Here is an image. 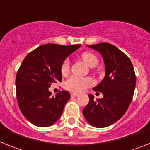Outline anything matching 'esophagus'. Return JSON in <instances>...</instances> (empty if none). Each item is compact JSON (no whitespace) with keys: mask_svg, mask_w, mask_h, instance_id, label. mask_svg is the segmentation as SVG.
Returning a JSON list of instances; mask_svg holds the SVG:
<instances>
[{"mask_svg":"<svg viewBox=\"0 0 150 150\" xmlns=\"http://www.w3.org/2000/svg\"><path fill=\"white\" fill-rule=\"evenodd\" d=\"M79 95L78 93H71V96L72 97H77Z\"/></svg>","mask_w":150,"mask_h":150,"instance_id":"esophagus-1","label":"esophagus"}]
</instances>
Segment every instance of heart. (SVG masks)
Wrapping results in <instances>:
<instances>
[{
  "mask_svg": "<svg viewBox=\"0 0 150 150\" xmlns=\"http://www.w3.org/2000/svg\"><path fill=\"white\" fill-rule=\"evenodd\" d=\"M82 59L85 63L90 67H94L98 64V60L96 55L91 52H85L82 55ZM70 71V62L65 59L62 64L61 72L63 75H67ZM95 83L91 77H79L71 76L64 83V86L67 90L74 92H82L89 87L92 86Z\"/></svg>",
  "mask_w": 150,
  "mask_h": 150,
  "instance_id": "heart-1",
  "label": "heart"
}]
</instances>
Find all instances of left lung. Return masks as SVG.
Masks as SVG:
<instances>
[{
    "label": "left lung",
    "mask_w": 150,
    "mask_h": 150,
    "mask_svg": "<svg viewBox=\"0 0 150 150\" xmlns=\"http://www.w3.org/2000/svg\"><path fill=\"white\" fill-rule=\"evenodd\" d=\"M88 46L103 56L105 76L93 90L104 97L95 100L94 95H88L89 102L83 113L91 125L105 128L117 122L128 110L133 98L136 76L129 58L115 46L101 43Z\"/></svg>",
    "instance_id": "1"
}]
</instances>
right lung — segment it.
I'll list each match as a JSON object with an SVG mask.
<instances>
[{
    "instance_id": "right-lung-1",
    "label": "right lung",
    "mask_w": 150,
    "mask_h": 150,
    "mask_svg": "<svg viewBox=\"0 0 150 150\" xmlns=\"http://www.w3.org/2000/svg\"><path fill=\"white\" fill-rule=\"evenodd\" d=\"M80 46L42 45L22 61L16 78L17 101L23 116L36 126H50L62 116L71 95L63 90L52 96L49 88L62 82V62Z\"/></svg>"
}]
</instances>
